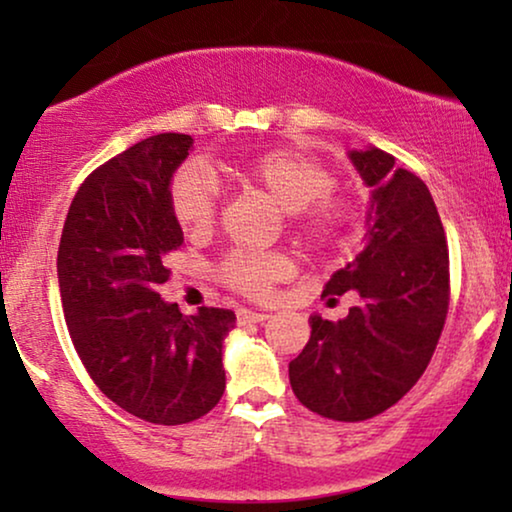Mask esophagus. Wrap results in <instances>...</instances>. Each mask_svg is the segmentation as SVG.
Returning <instances> with one entry per match:
<instances>
[{
  "mask_svg": "<svg viewBox=\"0 0 512 512\" xmlns=\"http://www.w3.org/2000/svg\"><path fill=\"white\" fill-rule=\"evenodd\" d=\"M265 319H270V314H265V312H254V310H237V321H240V324H263Z\"/></svg>",
  "mask_w": 512,
  "mask_h": 512,
  "instance_id": "obj_1",
  "label": "esophagus"
}]
</instances>
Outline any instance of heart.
Here are the masks:
<instances>
[{
    "mask_svg": "<svg viewBox=\"0 0 512 512\" xmlns=\"http://www.w3.org/2000/svg\"><path fill=\"white\" fill-rule=\"evenodd\" d=\"M237 181L282 207L286 226L307 247L335 251L352 244V207L333 191L335 174L319 160L272 149L247 160ZM170 212L188 237H207L219 219V188L198 167H181L170 181ZM293 272L296 258L284 249L230 251L216 265V279L247 298H268Z\"/></svg>",
    "mask_w": 512,
    "mask_h": 512,
    "instance_id": "obj_1",
    "label": "heart"
}]
</instances>
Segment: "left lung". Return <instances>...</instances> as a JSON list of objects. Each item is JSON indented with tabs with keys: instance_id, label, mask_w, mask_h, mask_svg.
Here are the masks:
<instances>
[{
	"instance_id": "1",
	"label": "left lung",
	"mask_w": 512,
	"mask_h": 512,
	"mask_svg": "<svg viewBox=\"0 0 512 512\" xmlns=\"http://www.w3.org/2000/svg\"><path fill=\"white\" fill-rule=\"evenodd\" d=\"M373 188L368 244L324 286L359 293L340 321L310 317V340L289 363L293 394L335 422L396 405L424 375L450 307V254L429 188L382 149L349 153Z\"/></svg>"
}]
</instances>
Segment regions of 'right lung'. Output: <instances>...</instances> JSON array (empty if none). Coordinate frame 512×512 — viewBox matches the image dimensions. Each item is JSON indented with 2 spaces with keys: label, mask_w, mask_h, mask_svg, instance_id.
<instances>
[{
  "label": "right lung",
  "mask_w": 512,
  "mask_h": 512,
  "mask_svg": "<svg viewBox=\"0 0 512 512\" xmlns=\"http://www.w3.org/2000/svg\"><path fill=\"white\" fill-rule=\"evenodd\" d=\"M193 139H142L97 167L69 205L58 249L65 321L88 375L109 401L144 422L177 426L221 401L223 338L235 314H181L158 286L184 242L170 212L172 172Z\"/></svg>",
  "instance_id": "1"
}]
</instances>
